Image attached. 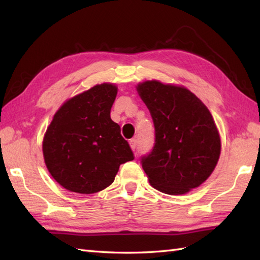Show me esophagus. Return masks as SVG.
I'll return each instance as SVG.
<instances>
[{
    "label": "esophagus",
    "instance_id": "obj_1",
    "mask_svg": "<svg viewBox=\"0 0 260 260\" xmlns=\"http://www.w3.org/2000/svg\"><path fill=\"white\" fill-rule=\"evenodd\" d=\"M129 145H131V148L133 151L136 150V146H137V140L136 139H132L129 140Z\"/></svg>",
    "mask_w": 260,
    "mask_h": 260
}]
</instances>
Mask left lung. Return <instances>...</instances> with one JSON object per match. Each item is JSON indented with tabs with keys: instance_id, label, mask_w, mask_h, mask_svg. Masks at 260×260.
Listing matches in <instances>:
<instances>
[{
	"instance_id": "1",
	"label": "left lung",
	"mask_w": 260,
	"mask_h": 260,
	"mask_svg": "<svg viewBox=\"0 0 260 260\" xmlns=\"http://www.w3.org/2000/svg\"><path fill=\"white\" fill-rule=\"evenodd\" d=\"M153 118L155 143L141 159L151 185L167 194H185L215 168L221 141L212 115L181 86L147 80L136 87Z\"/></svg>"
}]
</instances>
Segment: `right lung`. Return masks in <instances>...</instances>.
Instances as JSON below:
<instances>
[{"label": "right lung", "instance_id": "obj_1", "mask_svg": "<svg viewBox=\"0 0 260 260\" xmlns=\"http://www.w3.org/2000/svg\"><path fill=\"white\" fill-rule=\"evenodd\" d=\"M117 95L113 84L96 85L66 102L42 143L47 169L71 192L90 194L113 183L119 165L134 159L120 127L110 118Z\"/></svg>", "mask_w": 260, "mask_h": 260}]
</instances>
